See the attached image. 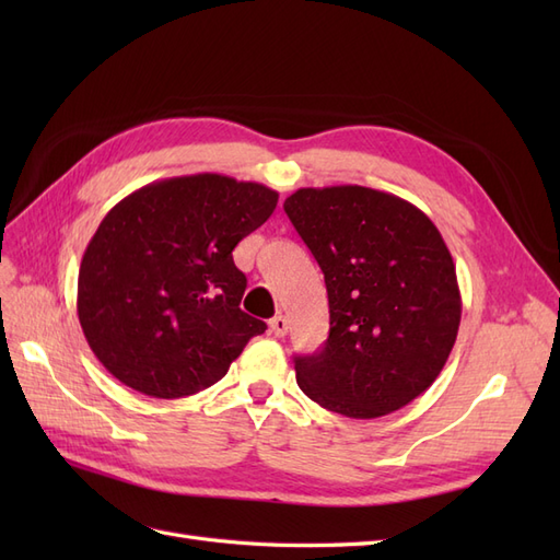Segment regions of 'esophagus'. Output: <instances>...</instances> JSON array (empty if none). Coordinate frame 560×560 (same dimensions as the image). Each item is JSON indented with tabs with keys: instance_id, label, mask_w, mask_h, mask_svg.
<instances>
[{
	"instance_id": "1",
	"label": "esophagus",
	"mask_w": 560,
	"mask_h": 560,
	"mask_svg": "<svg viewBox=\"0 0 560 560\" xmlns=\"http://www.w3.org/2000/svg\"><path fill=\"white\" fill-rule=\"evenodd\" d=\"M270 329H273L276 336H284L287 329H290V322H287L284 315H276L273 319H270Z\"/></svg>"
}]
</instances>
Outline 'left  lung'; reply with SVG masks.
Masks as SVG:
<instances>
[{"mask_svg":"<svg viewBox=\"0 0 560 560\" xmlns=\"http://www.w3.org/2000/svg\"><path fill=\"white\" fill-rule=\"evenodd\" d=\"M284 212L325 273L329 338L296 358L303 395L346 418H381L442 374L460 327L455 264L432 219L358 184L299 189Z\"/></svg>","mask_w":560,"mask_h":560,"instance_id":"1","label":"left lung"}]
</instances>
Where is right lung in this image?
<instances>
[{"instance_id":"right-lung-1","label":"right lung","mask_w":560,"mask_h":560,"mask_svg":"<svg viewBox=\"0 0 560 560\" xmlns=\"http://www.w3.org/2000/svg\"><path fill=\"white\" fill-rule=\"evenodd\" d=\"M278 206L259 182L200 173L151 182L105 214L77 284L83 336L114 378L159 399L226 376L266 322L241 311L233 249Z\"/></svg>"}]
</instances>
